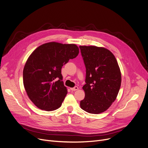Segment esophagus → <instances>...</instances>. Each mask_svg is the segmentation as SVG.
<instances>
[{
    "mask_svg": "<svg viewBox=\"0 0 148 148\" xmlns=\"http://www.w3.org/2000/svg\"><path fill=\"white\" fill-rule=\"evenodd\" d=\"M70 89H71L73 91H75V90H77L79 89V87L78 86H75V87L73 88H70Z\"/></svg>",
    "mask_w": 148,
    "mask_h": 148,
    "instance_id": "34e87169",
    "label": "esophagus"
}]
</instances>
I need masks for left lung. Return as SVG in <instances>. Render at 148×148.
Masks as SVG:
<instances>
[{
  "mask_svg": "<svg viewBox=\"0 0 148 148\" xmlns=\"http://www.w3.org/2000/svg\"><path fill=\"white\" fill-rule=\"evenodd\" d=\"M86 66V80L83 89L84 98L82 109L92 114L107 110L118 96L121 84V73L113 54L96 46L79 47Z\"/></svg>",
  "mask_w": 148,
  "mask_h": 148,
  "instance_id": "8db88e82",
  "label": "left lung"
}]
</instances>
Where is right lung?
<instances>
[{"label":"right lung","instance_id":"obj_1","mask_svg":"<svg viewBox=\"0 0 148 148\" xmlns=\"http://www.w3.org/2000/svg\"><path fill=\"white\" fill-rule=\"evenodd\" d=\"M79 53L75 44L50 42L39 46L30 54L23 69V84L38 108L53 111L61 106L68 92L61 69Z\"/></svg>","mask_w":148,"mask_h":148}]
</instances>
